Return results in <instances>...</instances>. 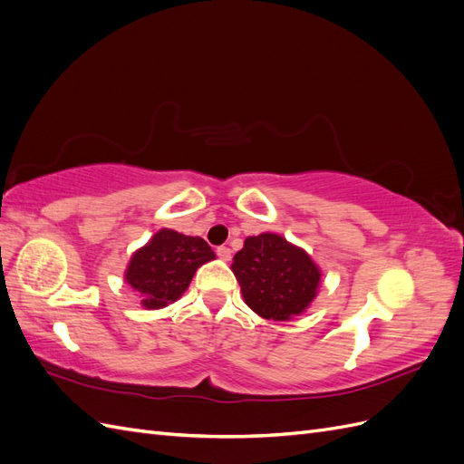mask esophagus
<instances>
[{
	"label": "esophagus",
	"instance_id": "1",
	"mask_svg": "<svg viewBox=\"0 0 464 464\" xmlns=\"http://www.w3.org/2000/svg\"><path fill=\"white\" fill-rule=\"evenodd\" d=\"M217 256H218L222 261H230L232 251H230V247H227V246H220V247L217 249Z\"/></svg>",
	"mask_w": 464,
	"mask_h": 464
}]
</instances>
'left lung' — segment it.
<instances>
[{
  "instance_id": "1",
  "label": "left lung",
  "mask_w": 464,
  "mask_h": 464,
  "mask_svg": "<svg viewBox=\"0 0 464 464\" xmlns=\"http://www.w3.org/2000/svg\"><path fill=\"white\" fill-rule=\"evenodd\" d=\"M230 269L240 283L244 302L273 321L302 315L315 300L323 276L305 249L275 232L246 237Z\"/></svg>"
}]
</instances>
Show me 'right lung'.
Returning a JSON list of instances; mask_svg holds the SVG:
<instances>
[{"label":"right lung","mask_w":464,"mask_h":464,"mask_svg":"<svg viewBox=\"0 0 464 464\" xmlns=\"http://www.w3.org/2000/svg\"><path fill=\"white\" fill-rule=\"evenodd\" d=\"M215 257L203 237L160 228L131 256L123 278L145 310H160L179 300L195 271Z\"/></svg>","instance_id":"right-lung-1"}]
</instances>
